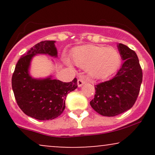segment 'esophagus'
Here are the masks:
<instances>
[{"instance_id":"esophagus-1","label":"esophagus","mask_w":155,"mask_h":155,"mask_svg":"<svg viewBox=\"0 0 155 155\" xmlns=\"http://www.w3.org/2000/svg\"><path fill=\"white\" fill-rule=\"evenodd\" d=\"M86 83V81L85 80H84L83 79H79L77 81V84H78V87H81L84 84Z\"/></svg>"}]
</instances>
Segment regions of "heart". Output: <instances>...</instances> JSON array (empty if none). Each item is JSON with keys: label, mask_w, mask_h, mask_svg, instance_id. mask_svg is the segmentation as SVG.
Masks as SVG:
<instances>
[{"label": "heart", "mask_w": 155, "mask_h": 155, "mask_svg": "<svg viewBox=\"0 0 155 155\" xmlns=\"http://www.w3.org/2000/svg\"><path fill=\"white\" fill-rule=\"evenodd\" d=\"M74 63L81 68H87L90 77L105 79L111 76L120 65L119 51L113 47L85 45L76 48L73 51Z\"/></svg>", "instance_id": "heart-1"}]
</instances>
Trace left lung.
<instances>
[{
  "label": "left lung",
  "mask_w": 155,
  "mask_h": 155,
  "mask_svg": "<svg viewBox=\"0 0 155 155\" xmlns=\"http://www.w3.org/2000/svg\"><path fill=\"white\" fill-rule=\"evenodd\" d=\"M124 63L113 79L95 85L92 108L104 117L124 113L136 103L139 94L143 73L134 51L122 44L117 45Z\"/></svg>",
  "instance_id": "1"
}]
</instances>
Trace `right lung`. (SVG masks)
I'll use <instances>...</instances> for the list:
<instances>
[{
  "mask_svg": "<svg viewBox=\"0 0 155 155\" xmlns=\"http://www.w3.org/2000/svg\"><path fill=\"white\" fill-rule=\"evenodd\" d=\"M55 41H44L35 44L22 55L16 65L12 79V90L21 110L28 116L38 120H49L59 117L65 108L69 92L77 88V79L63 82L51 79H35L30 75L32 58L38 54L57 58Z\"/></svg>",
  "mask_w": 155,
  "mask_h": 155,
  "instance_id": "right-lung-1",
  "label": "right lung"
}]
</instances>
